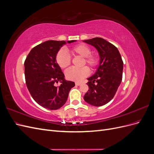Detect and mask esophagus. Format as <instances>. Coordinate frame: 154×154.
<instances>
[{
    "instance_id": "esophagus-1",
    "label": "esophagus",
    "mask_w": 154,
    "mask_h": 154,
    "mask_svg": "<svg viewBox=\"0 0 154 154\" xmlns=\"http://www.w3.org/2000/svg\"><path fill=\"white\" fill-rule=\"evenodd\" d=\"M81 84H82V83H80V82H76V83H75V85H77V86L80 85Z\"/></svg>"
}]
</instances>
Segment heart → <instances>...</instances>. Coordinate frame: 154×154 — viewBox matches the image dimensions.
<instances>
[{
    "mask_svg": "<svg viewBox=\"0 0 154 154\" xmlns=\"http://www.w3.org/2000/svg\"><path fill=\"white\" fill-rule=\"evenodd\" d=\"M69 51L73 56H79L83 58L82 66H84L87 64L91 70H94L98 66L100 62L98 56L96 54H92V50L88 45L82 44H78L73 46ZM56 62L60 68L65 69L71 65V60L66 51L60 50L56 55ZM65 74L69 80L80 82L89 74V69L87 67L80 69L71 67L67 70Z\"/></svg>",
    "mask_w": 154,
    "mask_h": 154,
    "instance_id": "obj_1",
    "label": "heart"
}]
</instances>
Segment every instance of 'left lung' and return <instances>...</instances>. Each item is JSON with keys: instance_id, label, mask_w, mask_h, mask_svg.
<instances>
[{"instance_id": "1", "label": "left lung", "mask_w": 154, "mask_h": 154, "mask_svg": "<svg viewBox=\"0 0 154 154\" xmlns=\"http://www.w3.org/2000/svg\"><path fill=\"white\" fill-rule=\"evenodd\" d=\"M96 48L100 66L96 72L88 78V90L84 100L91 105L100 106L113 98L122 80L123 62L118 48L108 41L96 37L83 40Z\"/></svg>"}]
</instances>
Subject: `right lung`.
<instances>
[{
  "instance_id": "add662e5",
  "label": "right lung",
  "mask_w": 154,
  "mask_h": 154,
  "mask_svg": "<svg viewBox=\"0 0 154 154\" xmlns=\"http://www.w3.org/2000/svg\"><path fill=\"white\" fill-rule=\"evenodd\" d=\"M76 40L67 41L68 43ZM65 41L48 40L32 48L24 62L26 86L37 103L49 110H57L66 103L73 82L65 80L62 69L56 62V55ZM60 81L61 85L55 83Z\"/></svg>"
}]
</instances>
